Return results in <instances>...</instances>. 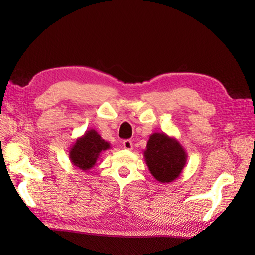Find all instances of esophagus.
Returning a JSON list of instances; mask_svg holds the SVG:
<instances>
[{
	"label": "esophagus",
	"instance_id": "obj_1",
	"mask_svg": "<svg viewBox=\"0 0 255 255\" xmlns=\"http://www.w3.org/2000/svg\"><path fill=\"white\" fill-rule=\"evenodd\" d=\"M123 147L126 150H132V142L130 141V140H124Z\"/></svg>",
	"mask_w": 255,
	"mask_h": 255
}]
</instances>
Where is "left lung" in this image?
<instances>
[{"instance_id":"8db88e82","label":"left lung","mask_w":255,"mask_h":255,"mask_svg":"<svg viewBox=\"0 0 255 255\" xmlns=\"http://www.w3.org/2000/svg\"><path fill=\"white\" fill-rule=\"evenodd\" d=\"M144 161L151 174L160 183L175 181L186 165L187 153L174 137L155 132L149 137Z\"/></svg>"}]
</instances>
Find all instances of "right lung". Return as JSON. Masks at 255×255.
Wrapping results in <instances>:
<instances>
[{"label":"right lung","mask_w":255,"mask_h":255,"mask_svg":"<svg viewBox=\"0 0 255 255\" xmlns=\"http://www.w3.org/2000/svg\"><path fill=\"white\" fill-rule=\"evenodd\" d=\"M108 149H111V144L102 139L95 129H90L71 145L69 158L79 170L89 171L95 165L100 154Z\"/></svg>","instance_id":"right-lung-1"}]
</instances>
